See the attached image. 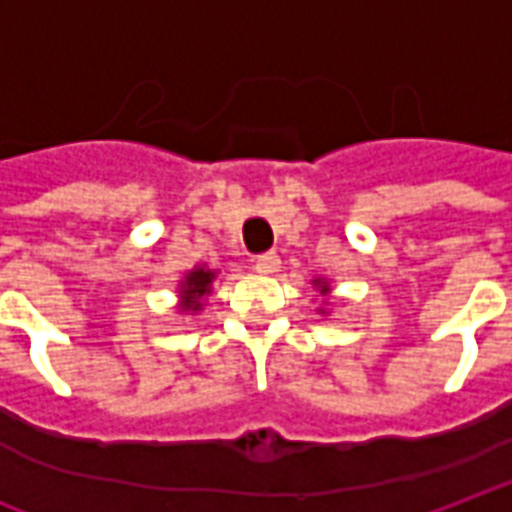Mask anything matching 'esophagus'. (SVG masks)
<instances>
[{"instance_id":"obj_1","label":"esophagus","mask_w":512,"mask_h":512,"mask_svg":"<svg viewBox=\"0 0 512 512\" xmlns=\"http://www.w3.org/2000/svg\"><path fill=\"white\" fill-rule=\"evenodd\" d=\"M255 271L257 273H276L279 271V255H276V252H263V255H257Z\"/></svg>"}]
</instances>
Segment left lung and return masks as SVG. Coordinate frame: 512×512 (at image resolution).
I'll use <instances>...</instances> for the list:
<instances>
[{
  "label": "left lung",
  "instance_id": "left-lung-1",
  "mask_svg": "<svg viewBox=\"0 0 512 512\" xmlns=\"http://www.w3.org/2000/svg\"><path fill=\"white\" fill-rule=\"evenodd\" d=\"M322 292H327V287H322Z\"/></svg>",
  "mask_w": 512,
  "mask_h": 512
}]
</instances>
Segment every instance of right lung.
Here are the masks:
<instances>
[{"label": "right lung", "mask_w": 512, "mask_h": 512, "mask_svg": "<svg viewBox=\"0 0 512 512\" xmlns=\"http://www.w3.org/2000/svg\"><path fill=\"white\" fill-rule=\"evenodd\" d=\"M214 279V271L209 268H195L185 276V284H182V308H190V311H198L201 308V298L209 295V284Z\"/></svg>", "instance_id": "add662e5"}]
</instances>
